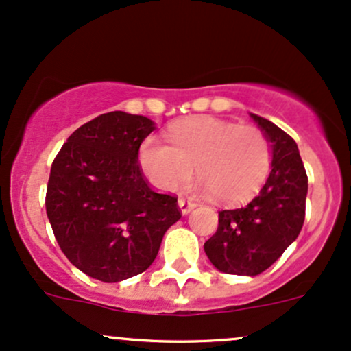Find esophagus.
Returning a JSON list of instances; mask_svg holds the SVG:
<instances>
[{
  "instance_id": "1",
  "label": "esophagus",
  "mask_w": 351,
  "mask_h": 351,
  "mask_svg": "<svg viewBox=\"0 0 351 351\" xmlns=\"http://www.w3.org/2000/svg\"><path fill=\"white\" fill-rule=\"evenodd\" d=\"M195 206H196V204L191 203V201H188V199H184V198H180L178 199V208H180L181 215L186 216L188 213H191L193 209H195Z\"/></svg>"
}]
</instances>
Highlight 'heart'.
Returning a JSON list of instances; mask_svg holds the SVG:
<instances>
[{
	"label": "heart",
	"instance_id": "heart-1",
	"mask_svg": "<svg viewBox=\"0 0 351 351\" xmlns=\"http://www.w3.org/2000/svg\"><path fill=\"white\" fill-rule=\"evenodd\" d=\"M170 143L150 136L140 148V165L153 186L173 193L201 176L198 188L223 203L252 198L271 171V145L256 125H237L213 117L181 120Z\"/></svg>",
	"mask_w": 351,
	"mask_h": 351
}]
</instances>
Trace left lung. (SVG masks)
<instances>
[{
  "instance_id": "8db88e82",
  "label": "left lung",
  "mask_w": 351,
  "mask_h": 351,
  "mask_svg": "<svg viewBox=\"0 0 351 351\" xmlns=\"http://www.w3.org/2000/svg\"><path fill=\"white\" fill-rule=\"evenodd\" d=\"M249 115L271 145V173L247 204L219 211L217 231L204 243V252L217 271L254 277L300 234L308 180L293 138L263 117Z\"/></svg>"
}]
</instances>
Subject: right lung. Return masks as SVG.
<instances>
[{
	"mask_svg": "<svg viewBox=\"0 0 351 351\" xmlns=\"http://www.w3.org/2000/svg\"><path fill=\"white\" fill-rule=\"evenodd\" d=\"M155 128L143 115L108 112L79 127L52 163L47 217L88 277L120 282L147 271L181 217L176 198L153 191L140 171V145Z\"/></svg>",
	"mask_w": 351,
	"mask_h": 351,
	"instance_id": "1",
	"label": "right lung"
}]
</instances>
